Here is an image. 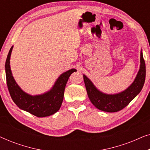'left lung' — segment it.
Returning <instances> with one entry per match:
<instances>
[{
	"instance_id": "8db88e82",
	"label": "left lung",
	"mask_w": 150,
	"mask_h": 150,
	"mask_svg": "<svg viewBox=\"0 0 150 150\" xmlns=\"http://www.w3.org/2000/svg\"><path fill=\"white\" fill-rule=\"evenodd\" d=\"M140 68L134 81L126 90L116 94L102 93L95 87L93 83L83 75L88 97L96 108L102 111L114 112L126 107L142 89L145 80V63L141 51Z\"/></svg>"
}]
</instances>
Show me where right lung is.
Wrapping results in <instances>:
<instances>
[{"label":"right lung","instance_id":"right-lung-1","mask_svg":"<svg viewBox=\"0 0 150 150\" xmlns=\"http://www.w3.org/2000/svg\"><path fill=\"white\" fill-rule=\"evenodd\" d=\"M13 46L10 48L5 62L7 85L10 96L20 109L25 110L38 117H48L54 114L60 108L63 100L65 85L69 77L76 69H71L60 75L50 91L41 95L31 96L20 88L12 76L10 67V57Z\"/></svg>","mask_w":150,"mask_h":150}]
</instances>
